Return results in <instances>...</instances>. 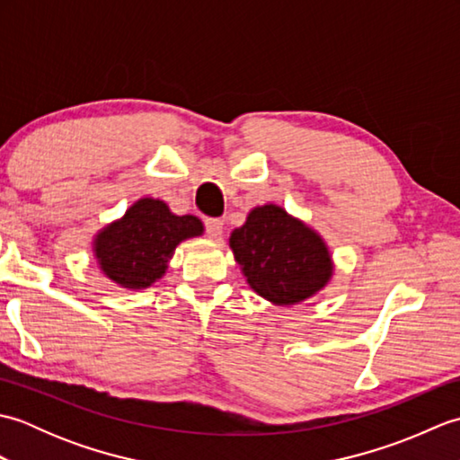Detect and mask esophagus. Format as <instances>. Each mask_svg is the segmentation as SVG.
<instances>
[{
  "label": "esophagus",
  "instance_id": "1",
  "mask_svg": "<svg viewBox=\"0 0 460 460\" xmlns=\"http://www.w3.org/2000/svg\"><path fill=\"white\" fill-rule=\"evenodd\" d=\"M205 231L211 239L221 237L223 233V221L221 219H205Z\"/></svg>",
  "mask_w": 460,
  "mask_h": 460
}]
</instances>
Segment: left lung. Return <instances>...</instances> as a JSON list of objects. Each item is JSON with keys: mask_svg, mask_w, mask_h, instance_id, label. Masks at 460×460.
<instances>
[{"mask_svg": "<svg viewBox=\"0 0 460 460\" xmlns=\"http://www.w3.org/2000/svg\"><path fill=\"white\" fill-rule=\"evenodd\" d=\"M229 245L249 287L277 306L314 296L334 272L324 239L275 203L251 209Z\"/></svg>", "mask_w": 460, "mask_h": 460, "instance_id": "obj_1", "label": "left lung"}]
</instances>
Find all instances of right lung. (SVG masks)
<instances>
[{"label": "right lung", "mask_w": 460, "mask_h": 460, "mask_svg": "<svg viewBox=\"0 0 460 460\" xmlns=\"http://www.w3.org/2000/svg\"><path fill=\"white\" fill-rule=\"evenodd\" d=\"M203 223L193 215H173L160 199L142 198L119 221L96 233V262L122 288H148L165 275L175 247L199 237Z\"/></svg>", "instance_id": "add662e5"}]
</instances>
